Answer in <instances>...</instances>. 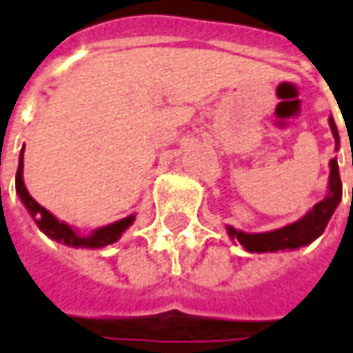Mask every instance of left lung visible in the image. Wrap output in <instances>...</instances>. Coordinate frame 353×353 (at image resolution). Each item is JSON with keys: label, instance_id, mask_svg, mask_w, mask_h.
I'll return each mask as SVG.
<instances>
[{"label": "left lung", "instance_id": "obj_1", "mask_svg": "<svg viewBox=\"0 0 353 353\" xmlns=\"http://www.w3.org/2000/svg\"><path fill=\"white\" fill-rule=\"evenodd\" d=\"M330 128H332L333 139H335V151L339 149L341 138H339L337 125L330 117ZM353 193V191H352ZM343 199V184L339 174L337 158L330 160V182H327V193L321 202H316L310 212L294 221L291 225H285L272 232H259V234H248V232L236 230L234 226H226V232L232 241L241 243L247 252H278V250H294V248L305 247L313 243L322 232L326 230L327 221L332 219L335 208Z\"/></svg>", "mask_w": 353, "mask_h": 353}]
</instances>
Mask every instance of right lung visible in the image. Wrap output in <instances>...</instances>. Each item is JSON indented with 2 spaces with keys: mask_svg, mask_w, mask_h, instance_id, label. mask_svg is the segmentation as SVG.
I'll list each match as a JSON object with an SVG mask.
<instances>
[{
  "mask_svg": "<svg viewBox=\"0 0 353 353\" xmlns=\"http://www.w3.org/2000/svg\"><path fill=\"white\" fill-rule=\"evenodd\" d=\"M23 151H26V147H21L20 151V163H18V171H16V193L20 195V201L23 202V206L27 208V212L34 219L38 228L46 236L51 237L53 241L62 243V245H68V247L73 248H103L112 245V243H116L123 236V232L134 223L136 215L132 214L125 217V219H119L116 223H110V225L95 228L88 236L79 234L77 228H73V226H70L64 221L57 219L51 212L40 206L29 195V191H27L26 184H23Z\"/></svg>",
  "mask_w": 353,
  "mask_h": 353,
  "instance_id": "obj_1",
  "label": "right lung"
}]
</instances>
